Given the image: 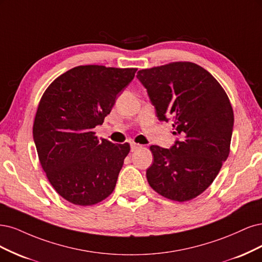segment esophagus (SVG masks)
<instances>
[{
  "label": "esophagus",
  "instance_id": "obj_1",
  "mask_svg": "<svg viewBox=\"0 0 262 262\" xmlns=\"http://www.w3.org/2000/svg\"><path fill=\"white\" fill-rule=\"evenodd\" d=\"M142 146L139 145V143H136V142H130V150L132 151H136L138 149H140Z\"/></svg>",
  "mask_w": 262,
  "mask_h": 262
}]
</instances>
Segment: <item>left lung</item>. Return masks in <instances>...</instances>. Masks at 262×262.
I'll list each match as a JSON object with an SVG mask.
<instances>
[{"instance_id": "1", "label": "left lung", "mask_w": 262, "mask_h": 262, "mask_svg": "<svg viewBox=\"0 0 262 262\" xmlns=\"http://www.w3.org/2000/svg\"><path fill=\"white\" fill-rule=\"evenodd\" d=\"M160 121L172 120L181 138L170 149L151 146L147 180L159 195L188 201L204 192L230 155L234 113L226 92L208 71L191 62L140 70Z\"/></svg>"}]
</instances>
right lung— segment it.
<instances>
[{
    "label": "right lung",
    "mask_w": 262,
    "mask_h": 262,
    "mask_svg": "<svg viewBox=\"0 0 262 262\" xmlns=\"http://www.w3.org/2000/svg\"><path fill=\"white\" fill-rule=\"evenodd\" d=\"M136 71L80 65L58 76L41 97L32 128L39 161L56 192L74 205H96L115 188L129 143L100 140L94 128Z\"/></svg>",
    "instance_id": "obj_1"
}]
</instances>
